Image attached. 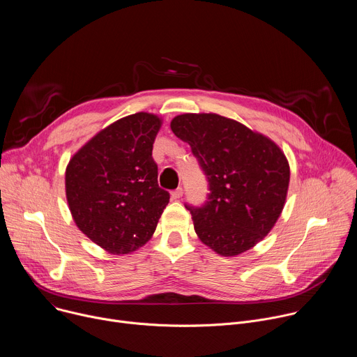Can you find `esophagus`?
<instances>
[{"instance_id": "esophagus-1", "label": "esophagus", "mask_w": 357, "mask_h": 357, "mask_svg": "<svg viewBox=\"0 0 357 357\" xmlns=\"http://www.w3.org/2000/svg\"><path fill=\"white\" fill-rule=\"evenodd\" d=\"M171 195H172L174 199H179V197L183 195V189H182V188H176L175 190H172Z\"/></svg>"}]
</instances>
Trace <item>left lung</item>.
<instances>
[{
    "instance_id": "obj_1",
    "label": "left lung",
    "mask_w": 357,
    "mask_h": 357,
    "mask_svg": "<svg viewBox=\"0 0 357 357\" xmlns=\"http://www.w3.org/2000/svg\"><path fill=\"white\" fill-rule=\"evenodd\" d=\"M171 130L190 145L208 179L205 205H185L199 238L225 257L261 241L287 199L289 165L280 146L213 113L176 116Z\"/></svg>"
}]
</instances>
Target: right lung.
I'll list each match as a JSON object with an SVG mask.
<instances>
[{
  "label": "right lung",
  "instance_id": "right-lung-1",
  "mask_svg": "<svg viewBox=\"0 0 357 357\" xmlns=\"http://www.w3.org/2000/svg\"><path fill=\"white\" fill-rule=\"evenodd\" d=\"M161 124L149 113L120 119L84 144L66 168V197L76 226L112 254L144 245L169 202L152 158Z\"/></svg>",
  "mask_w": 357,
  "mask_h": 357
}]
</instances>
